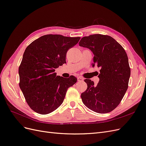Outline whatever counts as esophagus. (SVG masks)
Listing matches in <instances>:
<instances>
[{
  "mask_svg": "<svg viewBox=\"0 0 146 146\" xmlns=\"http://www.w3.org/2000/svg\"><path fill=\"white\" fill-rule=\"evenodd\" d=\"M77 79H78V82H82V81H83V80H84V78H83V77H78L77 78Z\"/></svg>",
  "mask_w": 146,
  "mask_h": 146,
  "instance_id": "1",
  "label": "esophagus"
}]
</instances>
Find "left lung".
Returning <instances> with one entry per match:
<instances>
[{"mask_svg": "<svg viewBox=\"0 0 146 146\" xmlns=\"http://www.w3.org/2000/svg\"><path fill=\"white\" fill-rule=\"evenodd\" d=\"M78 44L92 52V66L100 68L98 85L85 80L88 88L81 94L83 103L96 113L111 111L121 103L129 86L130 68L124 48L111 36L101 34L84 36Z\"/></svg>", "mask_w": 146, "mask_h": 146, "instance_id": "obj_1", "label": "left lung"}]
</instances>
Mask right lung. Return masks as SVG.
I'll return each instance as SVG.
<instances>
[{
  "instance_id": "obj_1",
  "label": "right lung",
  "mask_w": 146,
  "mask_h": 146,
  "mask_svg": "<svg viewBox=\"0 0 146 146\" xmlns=\"http://www.w3.org/2000/svg\"><path fill=\"white\" fill-rule=\"evenodd\" d=\"M80 39L48 34L26 48L19 67V85L34 111L41 114L54 111L63 102L68 88L77 82L73 76H57L55 69L66 63V53Z\"/></svg>"
}]
</instances>
